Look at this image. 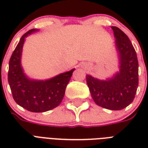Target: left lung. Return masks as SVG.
<instances>
[{
  "mask_svg": "<svg viewBox=\"0 0 148 148\" xmlns=\"http://www.w3.org/2000/svg\"><path fill=\"white\" fill-rule=\"evenodd\" d=\"M120 53V72L108 81L86 76L93 100L97 105L109 110L124 109L132 103L138 87V60L128 37L117 27H111Z\"/></svg>",
  "mask_w": 148,
  "mask_h": 148,
  "instance_id": "8db88e82",
  "label": "left lung"
}]
</instances>
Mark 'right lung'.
<instances>
[{"label": "right lung", "instance_id": "add662e5", "mask_svg": "<svg viewBox=\"0 0 148 148\" xmlns=\"http://www.w3.org/2000/svg\"><path fill=\"white\" fill-rule=\"evenodd\" d=\"M35 31L32 29L24 34L13 52L9 61L8 83L17 104L31 112H45L61 103L74 69L45 81L27 78L21 66L22 47L25 38Z\"/></svg>", "mask_w": 148, "mask_h": 148}]
</instances>
